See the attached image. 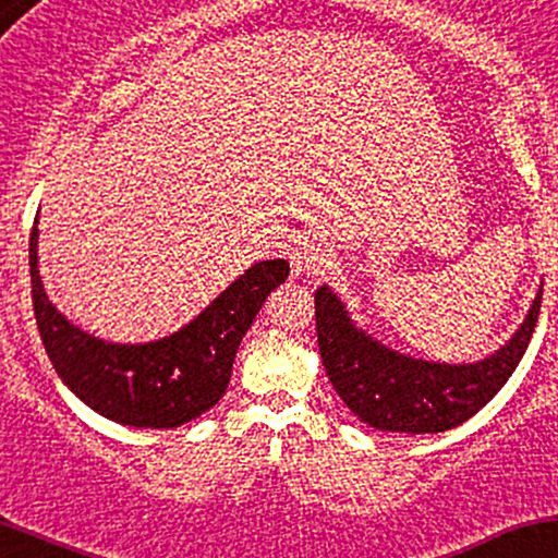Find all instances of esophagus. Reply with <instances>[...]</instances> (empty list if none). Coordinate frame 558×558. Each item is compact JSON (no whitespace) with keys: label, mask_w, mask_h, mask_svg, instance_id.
Masks as SVG:
<instances>
[{"label":"esophagus","mask_w":558,"mask_h":558,"mask_svg":"<svg viewBox=\"0 0 558 558\" xmlns=\"http://www.w3.org/2000/svg\"><path fill=\"white\" fill-rule=\"evenodd\" d=\"M287 258H290L295 277H313V274H318L327 266L329 250L318 240H313V236H303V240H295V245L290 247Z\"/></svg>","instance_id":"1"}]
</instances>
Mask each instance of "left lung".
Here are the masks:
<instances>
[{"label":"left lung","mask_w":558,"mask_h":558,"mask_svg":"<svg viewBox=\"0 0 558 558\" xmlns=\"http://www.w3.org/2000/svg\"><path fill=\"white\" fill-rule=\"evenodd\" d=\"M543 290L506 345L477 363L411 359L355 327L327 284L316 290V335L327 377L361 422L381 432L435 435L464 424L506 385L522 361Z\"/></svg>","instance_id":"left-lung-1"}]
</instances>
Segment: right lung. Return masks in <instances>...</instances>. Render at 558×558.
<instances>
[{
    "instance_id": "right-lung-1",
    "label": "right lung",
    "mask_w": 558,
    "mask_h": 558,
    "mask_svg": "<svg viewBox=\"0 0 558 558\" xmlns=\"http://www.w3.org/2000/svg\"><path fill=\"white\" fill-rule=\"evenodd\" d=\"M36 223L28 242L31 295L49 361L76 398L129 427L171 429L213 409L227 392L236 348L255 313L290 277L287 260H260L186 327L144 345H118L86 335L49 303L39 277Z\"/></svg>"
}]
</instances>
